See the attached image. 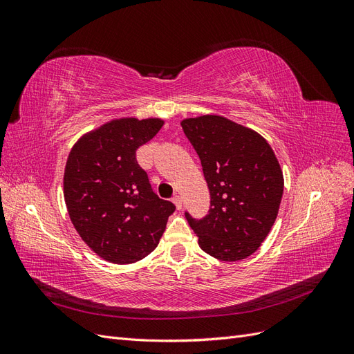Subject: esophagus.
<instances>
[{
  "mask_svg": "<svg viewBox=\"0 0 354 354\" xmlns=\"http://www.w3.org/2000/svg\"><path fill=\"white\" fill-rule=\"evenodd\" d=\"M173 202L176 203L177 209H180V208H181V205H183V202H181V198H180L178 195H174V196H173Z\"/></svg>",
  "mask_w": 354,
  "mask_h": 354,
  "instance_id": "34e87169",
  "label": "esophagus"
}]
</instances>
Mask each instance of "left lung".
<instances>
[{
  "label": "left lung",
  "mask_w": 354,
  "mask_h": 354,
  "mask_svg": "<svg viewBox=\"0 0 354 354\" xmlns=\"http://www.w3.org/2000/svg\"><path fill=\"white\" fill-rule=\"evenodd\" d=\"M181 128L196 151L209 189V209L185 216L207 254L238 261L254 254L279 211L283 176L270 145L227 118H189Z\"/></svg>",
  "instance_id": "obj_1"
}]
</instances>
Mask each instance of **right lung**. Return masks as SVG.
Wrapping results in <instances>:
<instances>
[{
    "instance_id": "right-lung-1",
    "label": "right lung",
    "mask_w": 354,
    "mask_h": 354,
    "mask_svg": "<svg viewBox=\"0 0 354 354\" xmlns=\"http://www.w3.org/2000/svg\"><path fill=\"white\" fill-rule=\"evenodd\" d=\"M162 125L158 118L115 120L81 137L69 153L63 177L69 217L82 241L106 261L145 259L176 211L173 202L155 194L136 158Z\"/></svg>"
}]
</instances>
